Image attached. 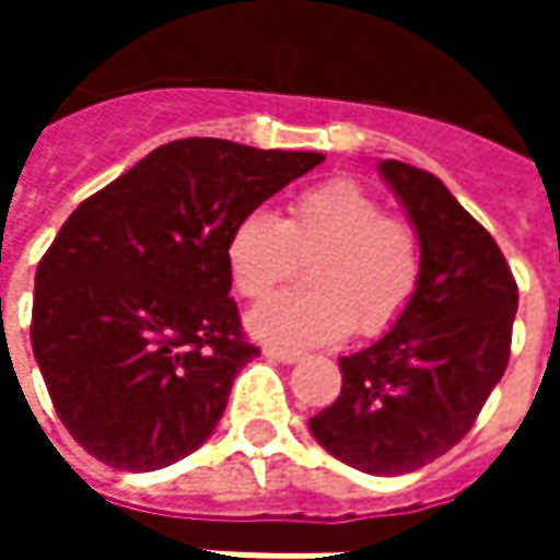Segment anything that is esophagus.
<instances>
[{
    "label": "esophagus",
    "mask_w": 560,
    "mask_h": 560,
    "mask_svg": "<svg viewBox=\"0 0 560 560\" xmlns=\"http://www.w3.org/2000/svg\"><path fill=\"white\" fill-rule=\"evenodd\" d=\"M264 353H267L269 360H276V363H284V365H293L303 360V353L300 351H281V348H267Z\"/></svg>",
    "instance_id": "34e87169"
}]
</instances>
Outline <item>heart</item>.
I'll return each instance as SVG.
<instances>
[{
    "label": "heart",
    "mask_w": 560,
    "mask_h": 560,
    "mask_svg": "<svg viewBox=\"0 0 560 560\" xmlns=\"http://www.w3.org/2000/svg\"><path fill=\"white\" fill-rule=\"evenodd\" d=\"M308 291L269 296L245 327L264 345L308 351L341 341L353 327L363 336L389 329L420 284V240L408 221L387 215L384 203L357 179H329L288 203L284 219L252 209L228 233L224 267L236 293L267 296L296 267Z\"/></svg>",
    "instance_id": "1"
}]
</instances>
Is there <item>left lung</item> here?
<instances>
[{"label": "left lung", "instance_id": "left-lung-1", "mask_svg": "<svg viewBox=\"0 0 560 560\" xmlns=\"http://www.w3.org/2000/svg\"><path fill=\"white\" fill-rule=\"evenodd\" d=\"M377 171L420 240V284L381 339L339 357V399L308 429L345 465L396 477L468 434L510 360L518 288L498 243L438 176L401 161Z\"/></svg>", "mask_w": 560, "mask_h": 560}]
</instances>
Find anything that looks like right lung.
I'll list each match as a JSON object with an SVG mask.
<instances>
[{
  "label": "right lung",
  "mask_w": 560,
  "mask_h": 560,
  "mask_svg": "<svg viewBox=\"0 0 560 560\" xmlns=\"http://www.w3.org/2000/svg\"><path fill=\"white\" fill-rule=\"evenodd\" d=\"M320 152L185 138L86 197L35 272L32 351L59 420L119 470H159L215 432L243 339L224 267L245 212Z\"/></svg>",
  "instance_id": "1"
}]
</instances>
